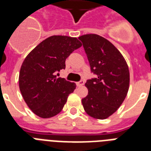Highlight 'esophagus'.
I'll use <instances>...</instances> for the list:
<instances>
[{
    "mask_svg": "<svg viewBox=\"0 0 151 151\" xmlns=\"http://www.w3.org/2000/svg\"><path fill=\"white\" fill-rule=\"evenodd\" d=\"M85 84V81L83 80H81L80 81H78V82H77V85H78V87H80V86H82L83 85Z\"/></svg>",
    "mask_w": 151,
    "mask_h": 151,
    "instance_id": "1",
    "label": "esophagus"
}]
</instances>
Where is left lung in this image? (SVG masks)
<instances>
[{
	"label": "left lung",
	"mask_w": 151,
	"mask_h": 151,
	"mask_svg": "<svg viewBox=\"0 0 151 151\" xmlns=\"http://www.w3.org/2000/svg\"><path fill=\"white\" fill-rule=\"evenodd\" d=\"M87 55L91 72L96 77L85 83L88 94L82 99L85 112L97 119H106L122 105L129 87L126 61L114 45L97 34L78 37Z\"/></svg>",
	"instance_id": "left-lung-1"
}]
</instances>
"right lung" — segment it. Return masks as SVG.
<instances>
[{
  "instance_id": "add662e5",
  "label": "right lung",
  "mask_w": 151,
  "mask_h": 151,
  "mask_svg": "<svg viewBox=\"0 0 151 151\" xmlns=\"http://www.w3.org/2000/svg\"><path fill=\"white\" fill-rule=\"evenodd\" d=\"M81 45L76 37L52 36L24 59L19 78L20 92L29 109L40 117L58 114L76 88L74 83L55 74L66 68V58Z\"/></svg>"
}]
</instances>
